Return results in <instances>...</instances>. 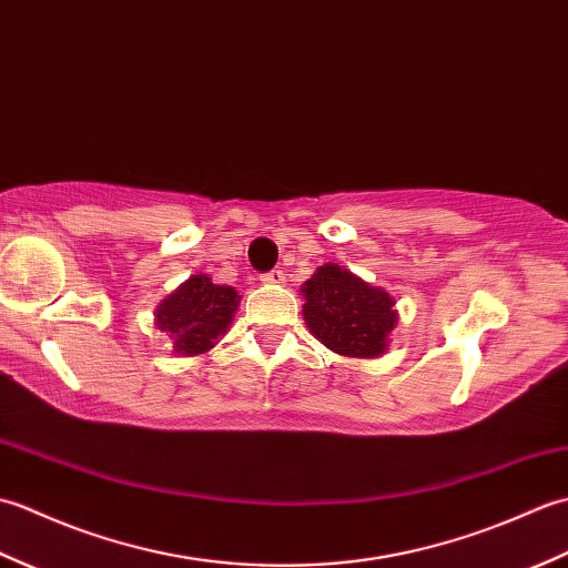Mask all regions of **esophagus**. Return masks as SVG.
I'll return each mask as SVG.
<instances>
[{"mask_svg":"<svg viewBox=\"0 0 568 568\" xmlns=\"http://www.w3.org/2000/svg\"><path fill=\"white\" fill-rule=\"evenodd\" d=\"M261 281L265 285H283L285 283V273L283 271H271V273H265Z\"/></svg>","mask_w":568,"mask_h":568,"instance_id":"1","label":"esophagus"}]
</instances>
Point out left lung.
<instances>
[{
  "instance_id": "obj_1",
  "label": "left lung",
  "mask_w": 568,
  "mask_h": 568,
  "mask_svg": "<svg viewBox=\"0 0 568 568\" xmlns=\"http://www.w3.org/2000/svg\"><path fill=\"white\" fill-rule=\"evenodd\" d=\"M310 334L334 354L378 358L388 352L397 324L395 297L348 268L324 263L300 287Z\"/></svg>"
}]
</instances>
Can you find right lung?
Masks as SVG:
<instances>
[{"label":"right lung","mask_w":568,"mask_h":568,"mask_svg":"<svg viewBox=\"0 0 568 568\" xmlns=\"http://www.w3.org/2000/svg\"><path fill=\"white\" fill-rule=\"evenodd\" d=\"M241 295L232 285H216L210 275H190L155 307V329L171 339L175 356H200L229 332Z\"/></svg>","instance_id":"1"}]
</instances>
